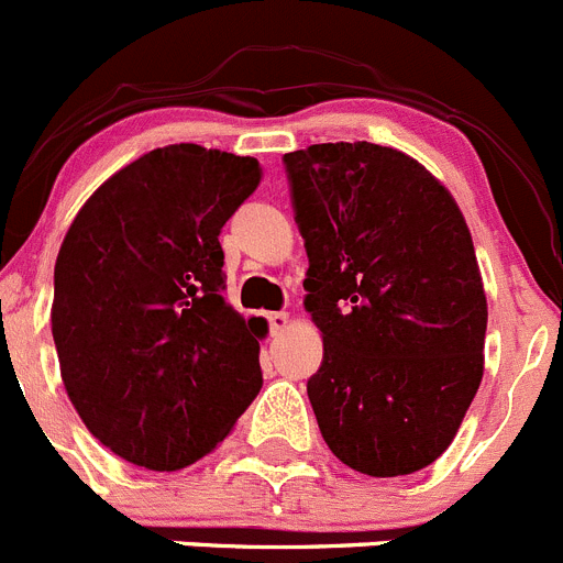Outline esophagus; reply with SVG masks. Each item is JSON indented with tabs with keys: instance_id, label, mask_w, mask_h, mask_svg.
Instances as JSON below:
<instances>
[{
	"instance_id": "esophagus-1",
	"label": "esophagus",
	"mask_w": 563,
	"mask_h": 563,
	"mask_svg": "<svg viewBox=\"0 0 563 563\" xmlns=\"http://www.w3.org/2000/svg\"><path fill=\"white\" fill-rule=\"evenodd\" d=\"M287 325H289V314H287V311H274V314H268L271 336H279V333H282Z\"/></svg>"
}]
</instances>
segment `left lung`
<instances>
[{"instance_id": "obj_1", "label": "left lung", "mask_w": 563, "mask_h": 563, "mask_svg": "<svg viewBox=\"0 0 563 563\" xmlns=\"http://www.w3.org/2000/svg\"><path fill=\"white\" fill-rule=\"evenodd\" d=\"M322 364L306 383L328 449L405 476L454 441L484 372L487 298L452 194L369 142L284 155Z\"/></svg>"}]
</instances>
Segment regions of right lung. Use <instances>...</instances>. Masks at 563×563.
<instances>
[{
	"instance_id": "right-lung-1",
	"label": "right lung",
	"mask_w": 563,
	"mask_h": 563,
	"mask_svg": "<svg viewBox=\"0 0 563 563\" xmlns=\"http://www.w3.org/2000/svg\"><path fill=\"white\" fill-rule=\"evenodd\" d=\"M257 158L169 144L87 199L54 265L52 333L76 413L117 457L180 471L263 388V317L224 300L221 227L257 191Z\"/></svg>"
}]
</instances>
